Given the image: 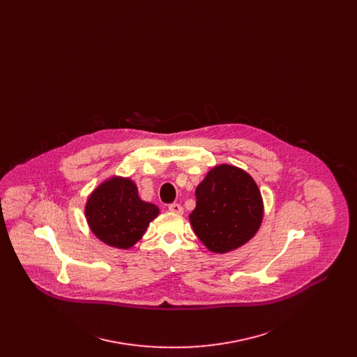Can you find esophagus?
<instances>
[{"label": "esophagus", "mask_w": 357, "mask_h": 357, "mask_svg": "<svg viewBox=\"0 0 357 357\" xmlns=\"http://www.w3.org/2000/svg\"><path fill=\"white\" fill-rule=\"evenodd\" d=\"M169 210H170L171 213H175V214H183V207L179 204H170Z\"/></svg>", "instance_id": "1"}]
</instances>
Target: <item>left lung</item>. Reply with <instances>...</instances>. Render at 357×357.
<instances>
[{
    "instance_id": "1",
    "label": "left lung",
    "mask_w": 357,
    "mask_h": 357,
    "mask_svg": "<svg viewBox=\"0 0 357 357\" xmlns=\"http://www.w3.org/2000/svg\"><path fill=\"white\" fill-rule=\"evenodd\" d=\"M197 206L188 215L197 237L213 253H229L255 237L264 202L255 179L242 169L220 165L195 190Z\"/></svg>"
}]
</instances>
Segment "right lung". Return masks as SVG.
<instances>
[{"label": "right lung", "instance_id": "add662e5", "mask_svg": "<svg viewBox=\"0 0 357 357\" xmlns=\"http://www.w3.org/2000/svg\"><path fill=\"white\" fill-rule=\"evenodd\" d=\"M84 211L91 231L118 249L132 248L159 215L158 206L139 198L135 182L121 176H112L96 187Z\"/></svg>", "mask_w": 357, "mask_h": 357}]
</instances>
